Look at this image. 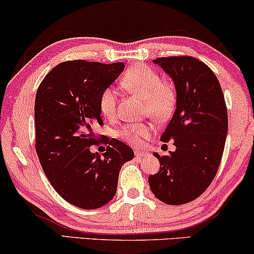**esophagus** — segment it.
<instances>
[{
  "mask_svg": "<svg viewBox=\"0 0 254 254\" xmlns=\"http://www.w3.org/2000/svg\"><path fill=\"white\" fill-rule=\"evenodd\" d=\"M135 156L138 158H142L144 157V156H148V152H144V151H141V150H135Z\"/></svg>",
  "mask_w": 254,
  "mask_h": 254,
  "instance_id": "obj_1",
  "label": "esophagus"
}]
</instances>
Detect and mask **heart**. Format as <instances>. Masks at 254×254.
Wrapping results in <instances>:
<instances>
[{
	"instance_id": "1",
	"label": "heart",
	"mask_w": 254,
	"mask_h": 254,
	"mask_svg": "<svg viewBox=\"0 0 254 254\" xmlns=\"http://www.w3.org/2000/svg\"><path fill=\"white\" fill-rule=\"evenodd\" d=\"M121 84L147 103V112L156 120H165L171 116L176 106V95L171 86L162 82L161 76L144 64H136L128 69L121 79ZM117 93L112 88L103 90L99 97V109L104 117L112 118L116 114ZM151 127L144 124L127 125L118 131V135L128 143H136L141 137L148 136Z\"/></svg>"
}]
</instances>
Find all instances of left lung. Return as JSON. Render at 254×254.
<instances>
[{
	"instance_id": "8db88e82",
	"label": "left lung",
	"mask_w": 254,
	"mask_h": 254,
	"mask_svg": "<svg viewBox=\"0 0 254 254\" xmlns=\"http://www.w3.org/2000/svg\"><path fill=\"white\" fill-rule=\"evenodd\" d=\"M175 83L176 111L161 141H175V151L159 156V171L149 177L155 196L168 204H183L200 196L216 175L228 134V112L213 70L192 57L158 58Z\"/></svg>"
}]
</instances>
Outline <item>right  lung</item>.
<instances>
[{"label":"right lung","mask_w":254,"mask_h":254,"mask_svg":"<svg viewBox=\"0 0 254 254\" xmlns=\"http://www.w3.org/2000/svg\"><path fill=\"white\" fill-rule=\"evenodd\" d=\"M125 64L83 60L62 62L45 76L34 103L36 150L45 175L67 202L96 209L116 195L119 172L134 158L130 147L111 140L100 156L90 147L95 125H103L99 97Z\"/></svg>","instance_id":"1"}]
</instances>
